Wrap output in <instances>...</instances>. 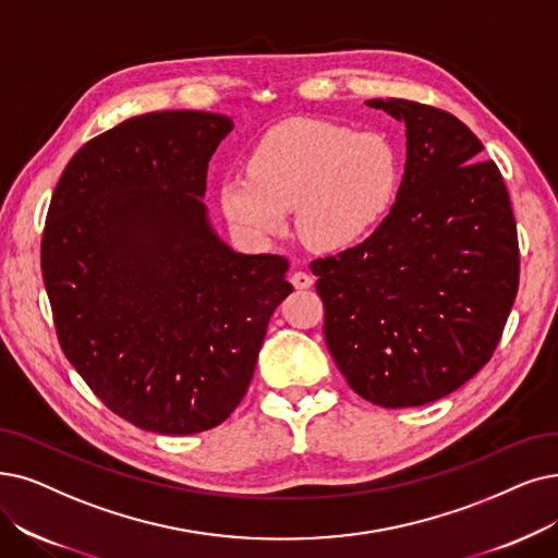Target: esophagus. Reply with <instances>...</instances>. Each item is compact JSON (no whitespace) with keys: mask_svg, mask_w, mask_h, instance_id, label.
Wrapping results in <instances>:
<instances>
[{"mask_svg":"<svg viewBox=\"0 0 558 558\" xmlns=\"http://www.w3.org/2000/svg\"><path fill=\"white\" fill-rule=\"evenodd\" d=\"M291 283H293L295 288H300V291H304V288H311V286H314V277H311L308 272L298 270V272H293V275H291Z\"/></svg>","mask_w":558,"mask_h":558,"instance_id":"esophagus-1","label":"esophagus"}]
</instances>
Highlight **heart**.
Wrapping results in <instances>:
<instances>
[{
	"instance_id": "obj_1",
	"label": "heart",
	"mask_w": 558,
	"mask_h": 558,
	"mask_svg": "<svg viewBox=\"0 0 558 558\" xmlns=\"http://www.w3.org/2000/svg\"><path fill=\"white\" fill-rule=\"evenodd\" d=\"M247 175L219 185V206L247 238L283 233L295 210L300 238L320 252L366 240L389 213L398 185L396 148L375 132L293 119L265 130L250 150Z\"/></svg>"
}]
</instances>
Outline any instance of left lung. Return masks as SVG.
Returning a JSON list of instances; mask_svg holds the SVG:
<instances>
[{
	"mask_svg": "<svg viewBox=\"0 0 558 558\" xmlns=\"http://www.w3.org/2000/svg\"><path fill=\"white\" fill-rule=\"evenodd\" d=\"M405 123L396 204L364 242L311 260L325 341L354 393L416 408L489 362L518 295L520 247L499 167L453 114L366 100Z\"/></svg>",
	"mask_w": 558,
	"mask_h": 558,
	"instance_id": "left-lung-1",
	"label": "left lung"
}]
</instances>
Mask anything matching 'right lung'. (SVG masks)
I'll use <instances>...</instances> for the list:
<instances>
[{"mask_svg": "<svg viewBox=\"0 0 558 558\" xmlns=\"http://www.w3.org/2000/svg\"><path fill=\"white\" fill-rule=\"evenodd\" d=\"M233 130L210 111L132 117L63 169L40 242L57 339L102 403L160 435L204 433L240 405L288 260L210 229L208 162Z\"/></svg>", "mask_w": 558, "mask_h": 558, "instance_id": "add662e5", "label": "right lung"}]
</instances>
